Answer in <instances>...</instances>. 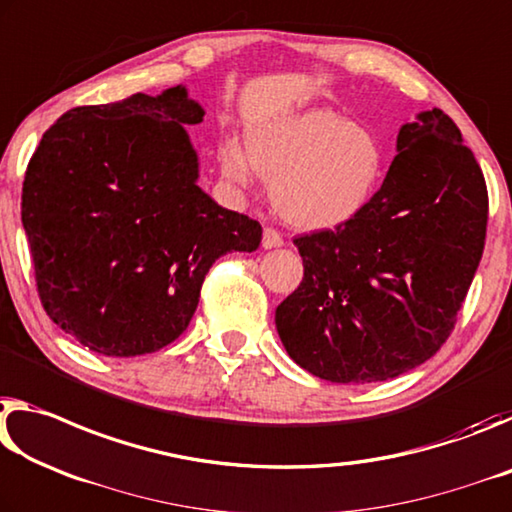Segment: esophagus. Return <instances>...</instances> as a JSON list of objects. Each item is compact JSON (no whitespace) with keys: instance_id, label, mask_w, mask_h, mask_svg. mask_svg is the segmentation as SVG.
<instances>
[{"instance_id":"obj_1","label":"esophagus","mask_w":512,"mask_h":512,"mask_svg":"<svg viewBox=\"0 0 512 512\" xmlns=\"http://www.w3.org/2000/svg\"><path fill=\"white\" fill-rule=\"evenodd\" d=\"M263 247L265 249L283 247V236L274 229V226H265V231H263Z\"/></svg>"}]
</instances>
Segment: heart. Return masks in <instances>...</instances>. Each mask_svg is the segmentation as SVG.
<instances>
[{"instance_id": "1", "label": "heart", "mask_w": 512, "mask_h": 512, "mask_svg": "<svg viewBox=\"0 0 512 512\" xmlns=\"http://www.w3.org/2000/svg\"><path fill=\"white\" fill-rule=\"evenodd\" d=\"M222 174L247 186L254 170L270 179L276 211L301 229H331L367 204L381 177V142L363 124L329 108L290 113L247 131V152L226 140Z\"/></svg>"}]
</instances>
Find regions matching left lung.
<instances>
[{
    "mask_svg": "<svg viewBox=\"0 0 512 512\" xmlns=\"http://www.w3.org/2000/svg\"><path fill=\"white\" fill-rule=\"evenodd\" d=\"M397 149L351 220L295 238L304 279L276 308V331L324 381H388L429 360L481 263L488 188L454 120L420 113Z\"/></svg>",
    "mask_w": 512,
    "mask_h": 512,
    "instance_id": "obj_1",
    "label": "left lung"
}]
</instances>
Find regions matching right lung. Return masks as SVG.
Masks as SVG:
<instances>
[{"label":"right lung","mask_w":512,"mask_h":512,"mask_svg":"<svg viewBox=\"0 0 512 512\" xmlns=\"http://www.w3.org/2000/svg\"><path fill=\"white\" fill-rule=\"evenodd\" d=\"M183 86L77 106L33 152L22 183L38 297L56 326L102 356L154 354L197 311L217 258L256 251L263 229L197 186Z\"/></svg>","instance_id":"obj_1"}]
</instances>
